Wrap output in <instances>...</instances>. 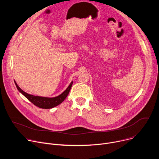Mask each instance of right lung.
I'll list each match as a JSON object with an SVG mask.
<instances>
[{
    "label": "right lung",
    "instance_id": "1",
    "mask_svg": "<svg viewBox=\"0 0 159 159\" xmlns=\"http://www.w3.org/2000/svg\"><path fill=\"white\" fill-rule=\"evenodd\" d=\"M14 83L16 84V86L19 91L25 96L30 102H31L33 104L38 106V107L42 108V109H51L54 107L57 106L60 104H61L67 97L68 94H69L70 89L72 87V85L73 84V81L71 82V83L68 86V87L65 90L58 96L53 97V98H47V97H42V96H36L34 95H31L30 94L26 93L24 90H22L17 84L16 82L14 80Z\"/></svg>",
    "mask_w": 159,
    "mask_h": 159
}]
</instances>
